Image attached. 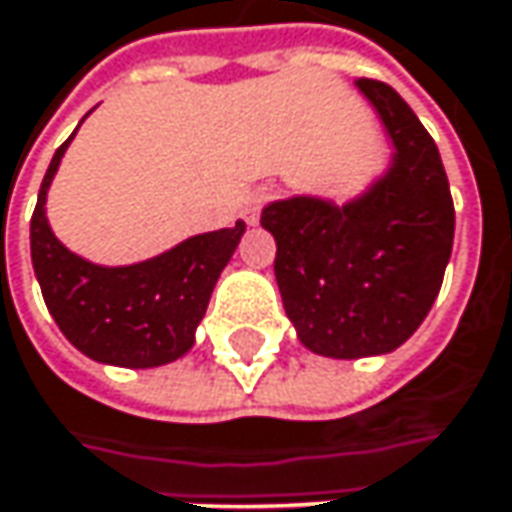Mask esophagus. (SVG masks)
Instances as JSON below:
<instances>
[{
	"instance_id": "1",
	"label": "esophagus",
	"mask_w": 512,
	"mask_h": 512,
	"mask_svg": "<svg viewBox=\"0 0 512 512\" xmlns=\"http://www.w3.org/2000/svg\"><path fill=\"white\" fill-rule=\"evenodd\" d=\"M269 196H272L269 188H257V191L249 194L246 205H243V217H246V223H257V220H260V208L269 202Z\"/></svg>"
}]
</instances>
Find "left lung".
<instances>
[{"mask_svg": "<svg viewBox=\"0 0 512 512\" xmlns=\"http://www.w3.org/2000/svg\"><path fill=\"white\" fill-rule=\"evenodd\" d=\"M356 86L394 141V165L365 196H295L263 208L275 278L301 345L333 359L400 347L435 304L452 255L455 205L435 138L382 80Z\"/></svg>", "mask_w": 512, "mask_h": 512, "instance_id": "8db88e82", "label": "left lung"}]
</instances>
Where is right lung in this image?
I'll use <instances>...</instances> for the list:
<instances>
[{"mask_svg":"<svg viewBox=\"0 0 512 512\" xmlns=\"http://www.w3.org/2000/svg\"><path fill=\"white\" fill-rule=\"evenodd\" d=\"M69 141L57 147L31 217V263L48 313L63 336L95 362L121 368L167 365L194 345L196 324L246 223L196 234L136 266H95L72 255L46 220L48 185Z\"/></svg>","mask_w":512,"mask_h":512,"instance_id":"1","label":"right lung"}]
</instances>
